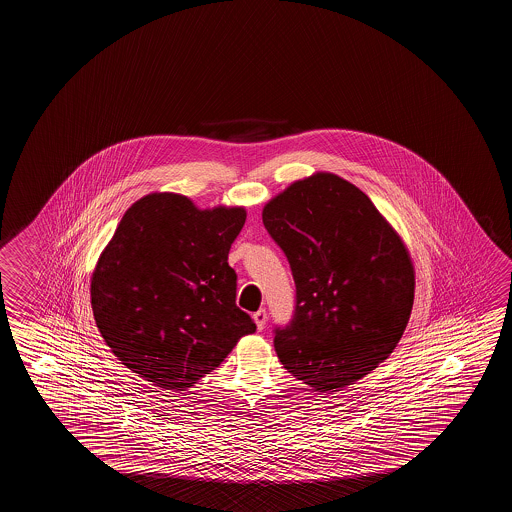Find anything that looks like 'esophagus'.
<instances>
[{"instance_id":"esophagus-1","label":"esophagus","mask_w":512,"mask_h":512,"mask_svg":"<svg viewBox=\"0 0 512 512\" xmlns=\"http://www.w3.org/2000/svg\"><path fill=\"white\" fill-rule=\"evenodd\" d=\"M253 319H255V323H257V328L264 330L266 321H268V312H266V309H259L253 314Z\"/></svg>"}]
</instances>
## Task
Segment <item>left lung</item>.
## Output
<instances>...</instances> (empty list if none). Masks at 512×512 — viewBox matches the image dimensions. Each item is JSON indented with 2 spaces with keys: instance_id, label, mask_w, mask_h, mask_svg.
<instances>
[{
  "instance_id": "8db88e82",
  "label": "left lung",
  "mask_w": 512,
  "mask_h": 512,
  "mask_svg": "<svg viewBox=\"0 0 512 512\" xmlns=\"http://www.w3.org/2000/svg\"><path fill=\"white\" fill-rule=\"evenodd\" d=\"M262 223L293 271L296 305L275 328L284 368L318 393L366 377L411 316L414 268L400 235L359 187L332 173L289 185Z\"/></svg>"
}]
</instances>
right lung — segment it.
<instances>
[{
	"instance_id": "obj_1",
	"label": "right lung",
	"mask_w": 512,
	"mask_h": 512,
	"mask_svg": "<svg viewBox=\"0 0 512 512\" xmlns=\"http://www.w3.org/2000/svg\"><path fill=\"white\" fill-rule=\"evenodd\" d=\"M244 221L243 207L200 210L175 193L148 194L126 210L91 280L96 325L121 364L185 391L255 332L235 305L228 266Z\"/></svg>"
}]
</instances>
